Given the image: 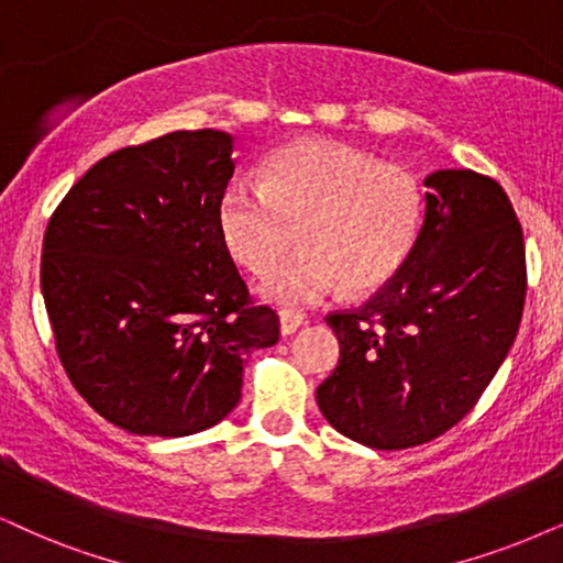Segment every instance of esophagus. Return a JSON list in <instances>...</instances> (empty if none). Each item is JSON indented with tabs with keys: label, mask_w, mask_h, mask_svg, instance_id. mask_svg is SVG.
Returning <instances> with one entry per match:
<instances>
[{
	"label": "esophagus",
	"mask_w": 563,
	"mask_h": 563,
	"mask_svg": "<svg viewBox=\"0 0 563 563\" xmlns=\"http://www.w3.org/2000/svg\"><path fill=\"white\" fill-rule=\"evenodd\" d=\"M306 322L303 314H296V311H280V332L286 334H294L298 327H301Z\"/></svg>",
	"instance_id": "1"
}]
</instances>
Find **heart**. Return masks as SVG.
<instances>
[{"label": "heart", "mask_w": 563, "mask_h": 563, "mask_svg": "<svg viewBox=\"0 0 563 563\" xmlns=\"http://www.w3.org/2000/svg\"><path fill=\"white\" fill-rule=\"evenodd\" d=\"M423 184L410 168L332 140H301L265 163L262 184L236 176L218 202L220 236L249 273H267L294 246L301 252L262 280V296L306 309L382 288L421 239Z\"/></svg>", "instance_id": "1"}]
</instances>
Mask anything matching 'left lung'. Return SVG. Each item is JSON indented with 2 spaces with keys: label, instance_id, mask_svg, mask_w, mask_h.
I'll return each mask as SVG.
<instances>
[{
  "label": "left lung",
  "instance_id": "1",
  "mask_svg": "<svg viewBox=\"0 0 563 563\" xmlns=\"http://www.w3.org/2000/svg\"><path fill=\"white\" fill-rule=\"evenodd\" d=\"M410 260L361 309L332 311L340 361L317 387L322 416L374 450L441 437L481 400L522 319L528 267L507 191L467 168L426 176Z\"/></svg>",
  "mask_w": 563,
  "mask_h": 563
}]
</instances>
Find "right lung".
Segmentation results:
<instances>
[{
	"label": "right lung",
	"mask_w": 563,
	"mask_h": 563,
	"mask_svg": "<svg viewBox=\"0 0 563 563\" xmlns=\"http://www.w3.org/2000/svg\"><path fill=\"white\" fill-rule=\"evenodd\" d=\"M233 137L170 132L98 161L48 218L41 290L59 361L98 416L189 437L241 400L246 355L280 322L220 236Z\"/></svg>",
	"instance_id": "add662e5"
}]
</instances>
